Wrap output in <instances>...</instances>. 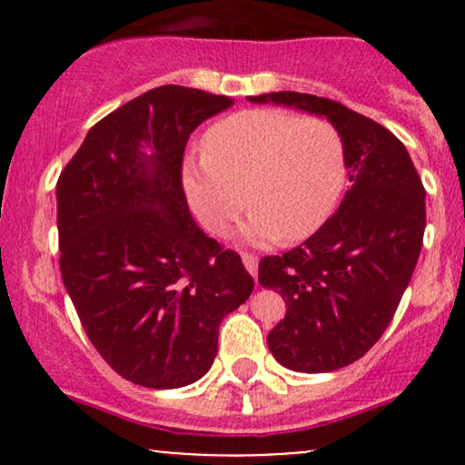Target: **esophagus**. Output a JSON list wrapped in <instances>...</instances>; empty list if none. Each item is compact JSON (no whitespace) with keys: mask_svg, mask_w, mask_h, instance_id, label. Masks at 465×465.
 <instances>
[{"mask_svg":"<svg viewBox=\"0 0 465 465\" xmlns=\"http://www.w3.org/2000/svg\"><path fill=\"white\" fill-rule=\"evenodd\" d=\"M242 262H244V269H247L249 273L255 277V273H258V255L242 253Z\"/></svg>","mask_w":465,"mask_h":465,"instance_id":"1","label":"esophagus"}]
</instances>
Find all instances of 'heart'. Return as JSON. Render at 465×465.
<instances>
[{"label":"heart","mask_w":465,"mask_h":465,"mask_svg":"<svg viewBox=\"0 0 465 465\" xmlns=\"http://www.w3.org/2000/svg\"><path fill=\"white\" fill-rule=\"evenodd\" d=\"M183 185L214 236L232 232L247 201L244 236L253 242H297L328 221L343 194V135L328 117L240 111L205 131L203 159L185 163Z\"/></svg>","instance_id":"heart-1"}]
</instances>
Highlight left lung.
<instances>
[{"instance_id": "8db88e82", "label": "left lung", "mask_w": 465, "mask_h": 465, "mask_svg": "<svg viewBox=\"0 0 465 465\" xmlns=\"http://www.w3.org/2000/svg\"><path fill=\"white\" fill-rule=\"evenodd\" d=\"M325 115L345 142L350 190L300 247L260 260L258 282L286 302L266 336L288 370L334 371L359 361L391 323L418 264L426 190L404 143L334 100L277 92L249 98Z\"/></svg>"}]
</instances>
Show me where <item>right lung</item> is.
Wrapping results in <instances>:
<instances>
[{"label":"right lung","instance_id":"obj_1","mask_svg":"<svg viewBox=\"0 0 465 465\" xmlns=\"http://www.w3.org/2000/svg\"><path fill=\"white\" fill-rule=\"evenodd\" d=\"M232 104L179 84L151 89L94 124L58 177L63 284L98 354L135 385L205 376L223 317L253 291L236 251L192 221L181 177L192 131Z\"/></svg>","mask_w":465,"mask_h":465}]
</instances>
